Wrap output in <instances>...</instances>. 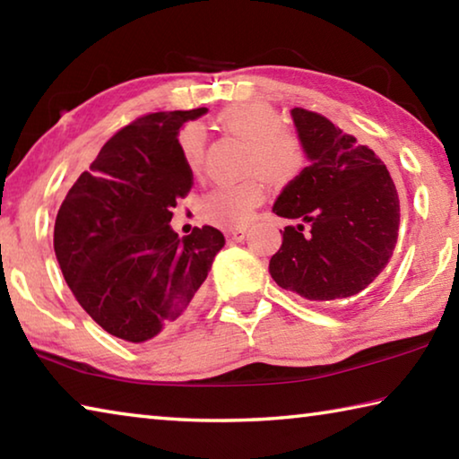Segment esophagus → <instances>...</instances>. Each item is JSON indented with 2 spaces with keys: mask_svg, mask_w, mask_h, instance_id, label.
Wrapping results in <instances>:
<instances>
[{
  "mask_svg": "<svg viewBox=\"0 0 459 459\" xmlns=\"http://www.w3.org/2000/svg\"><path fill=\"white\" fill-rule=\"evenodd\" d=\"M224 235H227V240H230V243H238V240L245 238L247 229H232L224 232Z\"/></svg>",
  "mask_w": 459,
  "mask_h": 459,
  "instance_id": "34e87169",
  "label": "esophagus"
}]
</instances>
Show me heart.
<instances>
[{"mask_svg":"<svg viewBox=\"0 0 459 459\" xmlns=\"http://www.w3.org/2000/svg\"><path fill=\"white\" fill-rule=\"evenodd\" d=\"M216 123L232 135L248 142L247 172L259 174L273 188H285L306 168V152L298 137L281 129V115L267 103L243 100L229 105L216 117ZM180 153L192 172L204 160V134L200 126L190 123L178 135ZM265 192L257 176L235 184H219L202 198V219L221 229H240L251 221Z\"/></svg>","mask_w":459,"mask_h":459,"instance_id":"heart-1","label":"heart"}]
</instances>
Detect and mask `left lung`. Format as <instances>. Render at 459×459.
<instances>
[{
    "label": "left lung",
    "instance_id": "obj_1",
    "mask_svg": "<svg viewBox=\"0 0 459 459\" xmlns=\"http://www.w3.org/2000/svg\"><path fill=\"white\" fill-rule=\"evenodd\" d=\"M309 166L279 194L285 227L269 273L283 290L317 304L352 298L383 273L399 237L394 182L375 152L322 115L291 108Z\"/></svg>",
    "mask_w": 459,
    "mask_h": 459
}]
</instances>
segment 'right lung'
<instances>
[{"instance_id":"obj_1","label":"right lung","mask_w":459,"mask_h":459,"mask_svg":"<svg viewBox=\"0 0 459 459\" xmlns=\"http://www.w3.org/2000/svg\"><path fill=\"white\" fill-rule=\"evenodd\" d=\"M206 111L129 123L100 147L56 214L54 253L76 301L105 332L134 344L188 314L224 247L208 224L182 238L169 227L176 200L192 188L178 134Z\"/></svg>"}]
</instances>
